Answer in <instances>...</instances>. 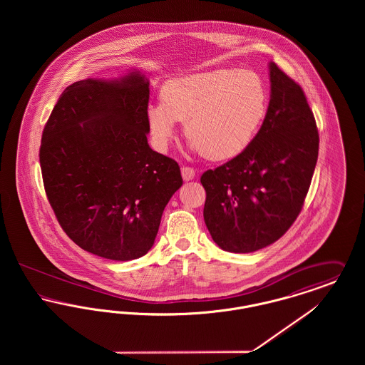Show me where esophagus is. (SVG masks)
<instances>
[{
    "label": "esophagus",
    "instance_id": "1",
    "mask_svg": "<svg viewBox=\"0 0 365 365\" xmlns=\"http://www.w3.org/2000/svg\"><path fill=\"white\" fill-rule=\"evenodd\" d=\"M182 178H183V180H186V182H189L191 179H194V176H195V171L190 168V167H183L182 170Z\"/></svg>",
    "mask_w": 365,
    "mask_h": 365
}]
</instances>
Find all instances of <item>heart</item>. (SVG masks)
Masks as SVG:
<instances>
[{
	"label": "heart",
	"instance_id": "heart-1",
	"mask_svg": "<svg viewBox=\"0 0 365 365\" xmlns=\"http://www.w3.org/2000/svg\"><path fill=\"white\" fill-rule=\"evenodd\" d=\"M267 105V90L256 72L219 68L168 81L161 103L146 108V120L160 150L173 143L178 124L185 122L191 150L223 161L249 148Z\"/></svg>",
	"mask_w": 365,
	"mask_h": 365
}]
</instances>
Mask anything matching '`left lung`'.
Returning <instances> with one entry per match:
<instances>
[{"instance_id": "obj_1", "label": "left lung", "mask_w": 365, "mask_h": 365, "mask_svg": "<svg viewBox=\"0 0 365 365\" xmlns=\"http://www.w3.org/2000/svg\"><path fill=\"white\" fill-rule=\"evenodd\" d=\"M268 68L269 104L257 135L241 155L201 176L205 225L231 253L260 250L290 228L317 161L319 134L302 88L275 63Z\"/></svg>"}]
</instances>
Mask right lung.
Returning <instances> with one entry per match:
<instances>
[{
    "mask_svg": "<svg viewBox=\"0 0 365 365\" xmlns=\"http://www.w3.org/2000/svg\"><path fill=\"white\" fill-rule=\"evenodd\" d=\"M149 79L137 68L67 87L42 134L48 200L73 242L96 256L135 260L153 246L183 180L148 143Z\"/></svg>",
    "mask_w": 365,
    "mask_h": 365,
    "instance_id": "add662e5",
    "label": "right lung"
}]
</instances>
